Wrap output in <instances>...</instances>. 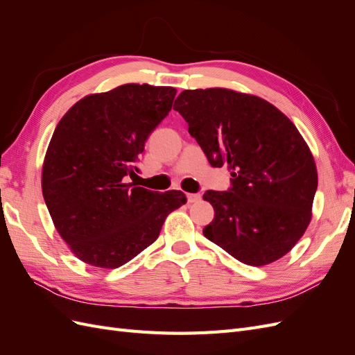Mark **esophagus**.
<instances>
[{"label": "esophagus", "mask_w": 355, "mask_h": 355, "mask_svg": "<svg viewBox=\"0 0 355 355\" xmlns=\"http://www.w3.org/2000/svg\"><path fill=\"white\" fill-rule=\"evenodd\" d=\"M187 198H188V202H198L201 200V196L200 194H188Z\"/></svg>", "instance_id": "esophagus-1"}]
</instances>
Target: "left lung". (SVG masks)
I'll return each mask as SVG.
<instances>
[{
  "mask_svg": "<svg viewBox=\"0 0 355 355\" xmlns=\"http://www.w3.org/2000/svg\"><path fill=\"white\" fill-rule=\"evenodd\" d=\"M173 110L209 163L231 170L230 191L202 196L214 209L204 237L252 266L292 250L313 218L318 185L314 157L296 125L265 99L222 87L184 90Z\"/></svg>",
  "mask_w": 355,
  "mask_h": 355,
  "instance_id": "obj_1",
  "label": "left lung"
}]
</instances>
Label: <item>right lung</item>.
Listing matches in <instances>:
<instances>
[{"instance_id": "add662e5", "label": "right lung", "mask_w": 355, "mask_h": 355, "mask_svg": "<svg viewBox=\"0 0 355 355\" xmlns=\"http://www.w3.org/2000/svg\"><path fill=\"white\" fill-rule=\"evenodd\" d=\"M176 89L123 84L84 96L62 116L44 157L41 188L55 228L80 261L114 268L132 261L187 202L182 191L127 182Z\"/></svg>"}]
</instances>
